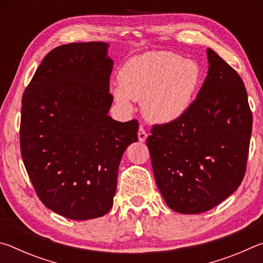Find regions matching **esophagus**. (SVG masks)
<instances>
[{
  "label": "esophagus",
  "instance_id": "obj_1",
  "mask_svg": "<svg viewBox=\"0 0 263 263\" xmlns=\"http://www.w3.org/2000/svg\"><path fill=\"white\" fill-rule=\"evenodd\" d=\"M146 138H147V133L144 130V127H139V130H138V139H139V141L144 142Z\"/></svg>",
  "mask_w": 263,
  "mask_h": 263
}]
</instances>
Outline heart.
<instances>
[{"instance_id": "b5f03b06", "label": "heart", "mask_w": 263, "mask_h": 263, "mask_svg": "<svg viewBox=\"0 0 263 263\" xmlns=\"http://www.w3.org/2000/svg\"><path fill=\"white\" fill-rule=\"evenodd\" d=\"M115 86L116 103L132 109V100L142 101V112L154 123L180 119L193 103L202 81L197 62L173 52H147L128 59Z\"/></svg>"}]
</instances>
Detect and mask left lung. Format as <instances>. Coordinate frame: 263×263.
<instances>
[{
  "label": "left lung",
  "mask_w": 263,
  "mask_h": 263,
  "mask_svg": "<svg viewBox=\"0 0 263 263\" xmlns=\"http://www.w3.org/2000/svg\"><path fill=\"white\" fill-rule=\"evenodd\" d=\"M197 97L175 122L155 124L147 147L167 205L184 215L211 210L241 183L253 116L240 75L211 48Z\"/></svg>",
  "instance_id": "1"
}]
</instances>
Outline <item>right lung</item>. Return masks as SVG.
I'll return each mask as SVG.
<instances>
[{
	"instance_id": "add662e5",
	"label": "right lung",
	"mask_w": 263,
	"mask_h": 263,
	"mask_svg": "<svg viewBox=\"0 0 263 263\" xmlns=\"http://www.w3.org/2000/svg\"><path fill=\"white\" fill-rule=\"evenodd\" d=\"M106 43H70L48 53L22 100L21 153L44 205L73 220L112 206L118 167L138 140L137 119L108 115L114 61Z\"/></svg>"
}]
</instances>
